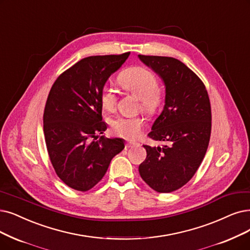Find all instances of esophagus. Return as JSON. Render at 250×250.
<instances>
[{"instance_id": "esophagus-1", "label": "esophagus", "mask_w": 250, "mask_h": 250, "mask_svg": "<svg viewBox=\"0 0 250 250\" xmlns=\"http://www.w3.org/2000/svg\"><path fill=\"white\" fill-rule=\"evenodd\" d=\"M138 144L137 143H134V142H126V147L129 148V147H133L135 146H137Z\"/></svg>"}]
</instances>
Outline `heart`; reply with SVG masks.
<instances>
[{
  "label": "heart",
  "instance_id": "obj_1",
  "mask_svg": "<svg viewBox=\"0 0 250 250\" xmlns=\"http://www.w3.org/2000/svg\"><path fill=\"white\" fill-rule=\"evenodd\" d=\"M119 83L124 90L141 99L142 108L148 114H154L162 104L163 94L157 87L156 76L143 66L126 68L119 76ZM102 107L106 112H113L117 104V93L114 88L104 85L99 94ZM145 120L142 117H117L111 121L112 131L128 139H135L142 133Z\"/></svg>",
  "mask_w": 250,
  "mask_h": 250
}]
</instances>
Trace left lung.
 Instances as JSON below:
<instances>
[{
    "mask_svg": "<svg viewBox=\"0 0 250 250\" xmlns=\"http://www.w3.org/2000/svg\"><path fill=\"white\" fill-rule=\"evenodd\" d=\"M165 85L164 108L147 134L161 146H144L146 158L138 171L156 192L185 186L200 166L211 133V107L205 85L192 69L173 57L138 55Z\"/></svg>",
    "mask_w": 250,
    "mask_h": 250,
    "instance_id": "left-lung-1",
    "label": "left lung"
}]
</instances>
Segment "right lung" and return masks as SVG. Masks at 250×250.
I'll use <instances>...</instances> for the list:
<instances>
[{
    "label": "right lung",
    "mask_w": 250,
    "mask_h": 250,
    "mask_svg": "<svg viewBox=\"0 0 250 250\" xmlns=\"http://www.w3.org/2000/svg\"><path fill=\"white\" fill-rule=\"evenodd\" d=\"M129 54L83 58L59 76L49 92L43 116L47 151L58 177L77 191L101 182L125 146L122 138L97 134L106 130L99 94Z\"/></svg>",
    "instance_id": "right-lung-1"
}]
</instances>
